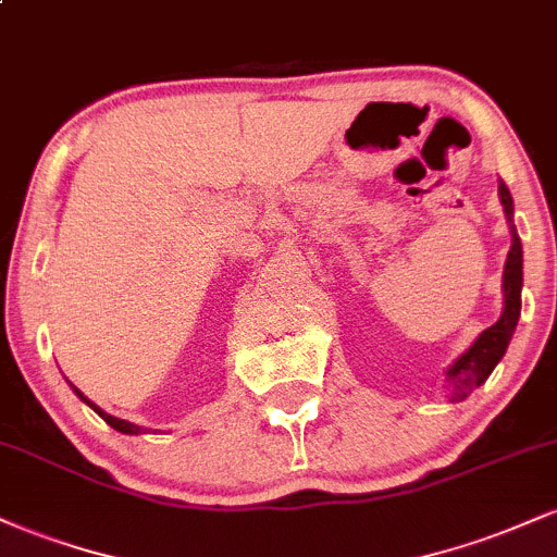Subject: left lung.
Segmentation results:
<instances>
[{
    "instance_id": "1",
    "label": "left lung",
    "mask_w": 557,
    "mask_h": 557,
    "mask_svg": "<svg viewBox=\"0 0 557 557\" xmlns=\"http://www.w3.org/2000/svg\"><path fill=\"white\" fill-rule=\"evenodd\" d=\"M500 203L503 212L510 222V251L508 259H505V272H503V293H505V306L503 314L492 327H487L482 335L471 343V348L466 350L463 356H458L456 361L450 363V369L445 372L447 389H450V400L458 403L469 398L471 393L479 385L487 382L492 369L500 363V359L508 350L510 337H513L516 324H519L521 317V283H523V251H521V238L516 233L513 225V198H510V190L505 188L500 181Z\"/></svg>"
}]
</instances>
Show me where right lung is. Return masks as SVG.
I'll use <instances>...</instances> for the list:
<instances>
[{
	"instance_id": "add662e5",
	"label": "right lung",
	"mask_w": 557,
	"mask_h": 557,
	"mask_svg": "<svg viewBox=\"0 0 557 557\" xmlns=\"http://www.w3.org/2000/svg\"><path fill=\"white\" fill-rule=\"evenodd\" d=\"M73 389H75V395H78V398H81L83 403H88V406H91V408H94V411H96V413H99V417H101V419H104V421H107V424H110V426H112V430H117V432H123V434H140V432H144V430H140V426H138V424H131V421H125V419H117V417H110V413H107V411H101V408H99V406H96V403H91V400H88V398H86V395H83L78 387H73Z\"/></svg>"
}]
</instances>
